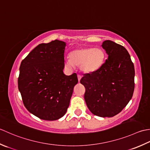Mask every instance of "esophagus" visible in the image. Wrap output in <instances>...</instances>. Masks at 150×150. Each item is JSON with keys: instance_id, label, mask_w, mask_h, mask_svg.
Masks as SVG:
<instances>
[{"instance_id": "34e87169", "label": "esophagus", "mask_w": 150, "mask_h": 150, "mask_svg": "<svg viewBox=\"0 0 150 150\" xmlns=\"http://www.w3.org/2000/svg\"><path fill=\"white\" fill-rule=\"evenodd\" d=\"M78 81L79 82V81H80V79H81V76L79 75V74H78Z\"/></svg>"}]
</instances>
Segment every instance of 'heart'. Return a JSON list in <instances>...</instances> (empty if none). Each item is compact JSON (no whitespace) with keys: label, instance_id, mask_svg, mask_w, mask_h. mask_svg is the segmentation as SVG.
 <instances>
[{"label":"heart","instance_id":"b5f03b06","mask_svg":"<svg viewBox=\"0 0 150 150\" xmlns=\"http://www.w3.org/2000/svg\"><path fill=\"white\" fill-rule=\"evenodd\" d=\"M69 57L65 61L67 69H73L75 65L79 66L83 72L89 74L102 67L105 54L100 48H78L69 53Z\"/></svg>","mask_w":150,"mask_h":150}]
</instances>
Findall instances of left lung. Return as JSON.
<instances>
[{"mask_svg": "<svg viewBox=\"0 0 150 150\" xmlns=\"http://www.w3.org/2000/svg\"><path fill=\"white\" fill-rule=\"evenodd\" d=\"M102 47L108 58L98 71L84 74L80 83L85 87L84 98L90 111L100 117H112L133 96L135 69L123 46L106 40Z\"/></svg>", "mask_w": 150, "mask_h": 150, "instance_id": "left-lung-1", "label": "left lung"}]
</instances>
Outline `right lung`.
<instances>
[{
    "instance_id": "obj_1",
    "label": "right lung",
    "mask_w": 150,
    "mask_h": 150,
    "mask_svg": "<svg viewBox=\"0 0 150 150\" xmlns=\"http://www.w3.org/2000/svg\"><path fill=\"white\" fill-rule=\"evenodd\" d=\"M65 46L57 39L39 44L21 63L18 88L23 103L42 120H56L65 115L78 82L76 73H63Z\"/></svg>"
}]
</instances>
